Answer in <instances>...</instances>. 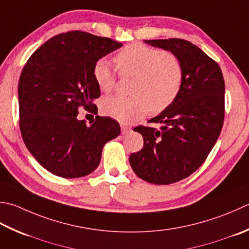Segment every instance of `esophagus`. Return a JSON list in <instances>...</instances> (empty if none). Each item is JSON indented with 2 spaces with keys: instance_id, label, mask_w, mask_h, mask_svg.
Returning a JSON list of instances; mask_svg holds the SVG:
<instances>
[{
  "instance_id": "1",
  "label": "esophagus",
  "mask_w": 249,
  "mask_h": 249,
  "mask_svg": "<svg viewBox=\"0 0 249 249\" xmlns=\"http://www.w3.org/2000/svg\"><path fill=\"white\" fill-rule=\"evenodd\" d=\"M130 130H131V128L128 127V126L121 125V131H122V134H127V133H129Z\"/></svg>"
}]
</instances>
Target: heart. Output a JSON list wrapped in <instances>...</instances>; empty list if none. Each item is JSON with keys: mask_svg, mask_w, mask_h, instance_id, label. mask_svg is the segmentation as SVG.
Returning a JSON list of instances; mask_svg holds the SVG:
<instances>
[{"mask_svg": "<svg viewBox=\"0 0 249 249\" xmlns=\"http://www.w3.org/2000/svg\"><path fill=\"white\" fill-rule=\"evenodd\" d=\"M122 76H133L129 97L110 96L101 102V110L122 123H131L150 109L160 112L177 98L183 81L181 62L175 53L140 43H131L114 56ZM98 89L110 92L116 74L109 61L99 59L92 67Z\"/></svg>", "mask_w": 249, "mask_h": 249, "instance_id": "b5f03b06", "label": "heart"}]
</instances>
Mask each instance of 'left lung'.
<instances>
[{"instance_id":"obj_1","label":"left lung","mask_w":249,"mask_h":249,"mask_svg":"<svg viewBox=\"0 0 249 249\" xmlns=\"http://www.w3.org/2000/svg\"><path fill=\"white\" fill-rule=\"evenodd\" d=\"M175 53L181 62L183 81L174 102L151 123L138 126L143 148L131 153L129 164L144 181L169 184L187 178L201 166L220 135L225 118V81L220 67L191 42L181 38L144 40Z\"/></svg>"}]
</instances>
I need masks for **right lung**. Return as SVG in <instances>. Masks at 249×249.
Here are the masks:
<instances>
[{
    "mask_svg": "<svg viewBox=\"0 0 249 249\" xmlns=\"http://www.w3.org/2000/svg\"><path fill=\"white\" fill-rule=\"evenodd\" d=\"M122 43L70 31L52 37L32 53L18 83L19 126L28 150L48 172L63 178L84 177L98 167L104 145L121 127L108 116L87 126L79 108L97 114L100 89L92 67ZM90 123V122H89Z\"/></svg>",
    "mask_w": 249,
    "mask_h": 249,
    "instance_id": "add662e5",
    "label": "right lung"
}]
</instances>
